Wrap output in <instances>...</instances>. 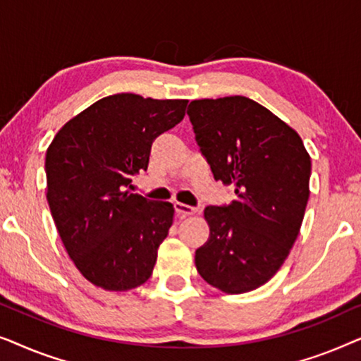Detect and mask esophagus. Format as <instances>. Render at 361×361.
I'll return each instance as SVG.
<instances>
[{
  "instance_id": "esophagus-1",
  "label": "esophagus",
  "mask_w": 361,
  "mask_h": 361,
  "mask_svg": "<svg viewBox=\"0 0 361 361\" xmlns=\"http://www.w3.org/2000/svg\"><path fill=\"white\" fill-rule=\"evenodd\" d=\"M174 209H176V214L179 215V219H185V216H190V215L197 214V209H194V207L180 204V202H176Z\"/></svg>"
}]
</instances>
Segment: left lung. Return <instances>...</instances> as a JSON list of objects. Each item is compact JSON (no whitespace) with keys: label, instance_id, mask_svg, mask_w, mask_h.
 Masks as SVG:
<instances>
[{"label":"left lung","instance_id":"1","mask_svg":"<svg viewBox=\"0 0 361 361\" xmlns=\"http://www.w3.org/2000/svg\"><path fill=\"white\" fill-rule=\"evenodd\" d=\"M187 115L216 180L236 199L207 207L199 274L225 294L258 289L278 273L302 225L310 156L294 128L246 97L190 102Z\"/></svg>","mask_w":361,"mask_h":361}]
</instances>
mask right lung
I'll return each mask as SVG.
<instances>
[{"mask_svg":"<svg viewBox=\"0 0 361 361\" xmlns=\"http://www.w3.org/2000/svg\"><path fill=\"white\" fill-rule=\"evenodd\" d=\"M187 102L105 97L68 120L47 147L54 224L75 268L97 288L123 293L152 274L174 205L128 187L147 169L152 141L182 121Z\"/></svg>","mask_w":361,"mask_h":361,"instance_id":"right-lung-1","label":"right lung"}]
</instances>
